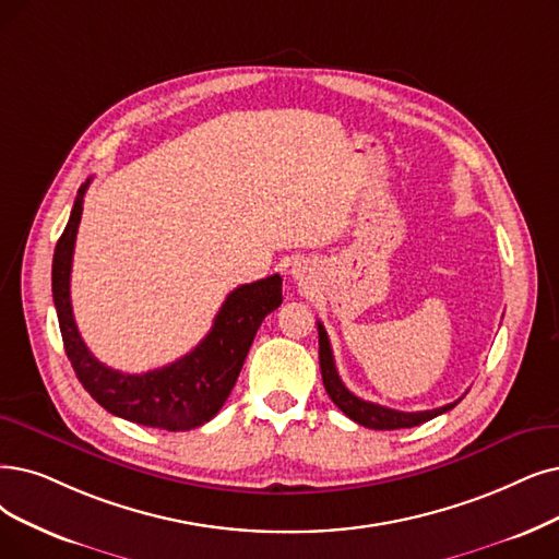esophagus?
I'll return each instance as SVG.
<instances>
[{
  "instance_id": "obj_1",
  "label": "esophagus",
  "mask_w": 559,
  "mask_h": 559,
  "mask_svg": "<svg viewBox=\"0 0 559 559\" xmlns=\"http://www.w3.org/2000/svg\"><path fill=\"white\" fill-rule=\"evenodd\" d=\"M292 273H294V277H296V280H305V267H300V265H296V267H294V271H292Z\"/></svg>"
}]
</instances>
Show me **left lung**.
Wrapping results in <instances>:
<instances>
[{"label":"left lung","instance_id":"left-lung-1","mask_svg":"<svg viewBox=\"0 0 559 559\" xmlns=\"http://www.w3.org/2000/svg\"><path fill=\"white\" fill-rule=\"evenodd\" d=\"M319 362H321V376H323V385L328 396L332 399V404L337 406L346 417H350L353 421L362 424L367 429H411L417 427L421 421H429L442 413L452 411L459 401L454 404H448L442 408H433V411H419V413H404V411H394V408H385L371 404V401H365L360 396H355L344 383L337 373V367H334V357H332V348H330V340L328 332L323 328V323L319 321Z\"/></svg>","mask_w":559,"mask_h":559}]
</instances>
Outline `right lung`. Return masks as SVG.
I'll return each instance as SVG.
<instances>
[{
	"label": "right lung",
	"mask_w": 559,
	"mask_h": 559,
	"mask_svg": "<svg viewBox=\"0 0 559 559\" xmlns=\"http://www.w3.org/2000/svg\"><path fill=\"white\" fill-rule=\"evenodd\" d=\"M86 181L52 259V298L66 355L82 388L117 417L142 427L190 431L213 419L225 406L261 321L282 305V277L242 284L219 307L211 332L181 360L146 373H123L96 360L82 342L71 307V265L82 217Z\"/></svg>",
	"instance_id": "right-lung-1"
}]
</instances>
